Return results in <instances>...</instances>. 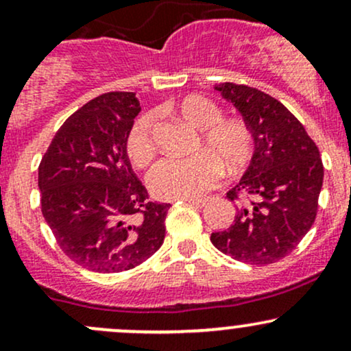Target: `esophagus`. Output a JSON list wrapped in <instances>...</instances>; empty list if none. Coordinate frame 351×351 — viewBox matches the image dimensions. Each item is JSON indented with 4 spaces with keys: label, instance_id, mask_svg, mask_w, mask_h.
<instances>
[{
    "label": "esophagus",
    "instance_id": "obj_1",
    "mask_svg": "<svg viewBox=\"0 0 351 351\" xmlns=\"http://www.w3.org/2000/svg\"><path fill=\"white\" fill-rule=\"evenodd\" d=\"M191 206H196V208H204L206 204H209V198H201V199H195V198H189L186 199Z\"/></svg>",
    "mask_w": 351,
    "mask_h": 351
}]
</instances>
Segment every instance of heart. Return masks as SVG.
<instances>
[{
    "label": "heart",
    "mask_w": 351,
    "mask_h": 351,
    "mask_svg": "<svg viewBox=\"0 0 351 351\" xmlns=\"http://www.w3.org/2000/svg\"><path fill=\"white\" fill-rule=\"evenodd\" d=\"M184 122L201 132L203 152L178 158H162L148 173V186L165 199L193 198L215 186L221 175V165L228 173L241 171L249 163L254 140L247 125L241 120H221L223 112L215 102L201 95H189L178 106ZM130 160L143 167L153 158V115L143 114L132 123L127 135Z\"/></svg>",
    "instance_id": "obj_1"
}]
</instances>
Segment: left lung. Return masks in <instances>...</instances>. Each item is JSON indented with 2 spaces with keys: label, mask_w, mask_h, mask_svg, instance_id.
Instances as JSON below:
<instances>
[{
  "label": "left lung",
  "mask_w": 351,
  "mask_h": 351,
  "mask_svg": "<svg viewBox=\"0 0 351 351\" xmlns=\"http://www.w3.org/2000/svg\"><path fill=\"white\" fill-rule=\"evenodd\" d=\"M252 132L254 152L228 199L245 196L226 231L213 232L216 249L245 264L267 265L291 254L312 228L324 165L304 125L277 99L254 87L215 86Z\"/></svg>",
  "instance_id": "left-lung-1"
}]
</instances>
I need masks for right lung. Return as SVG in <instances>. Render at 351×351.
<instances>
[{"instance_id": "1", "label": "right lung", "mask_w": 351, "mask_h": 351, "mask_svg": "<svg viewBox=\"0 0 351 351\" xmlns=\"http://www.w3.org/2000/svg\"><path fill=\"white\" fill-rule=\"evenodd\" d=\"M138 112L135 92L99 95L62 123L39 165L44 219L87 271H128L163 244L170 204L148 199L127 155Z\"/></svg>"}]
</instances>
